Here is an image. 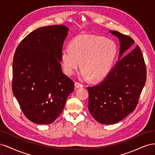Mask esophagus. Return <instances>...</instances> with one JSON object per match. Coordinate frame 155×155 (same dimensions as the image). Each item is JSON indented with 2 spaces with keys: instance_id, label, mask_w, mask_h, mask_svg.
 Returning a JSON list of instances; mask_svg holds the SVG:
<instances>
[{
  "instance_id": "obj_1",
  "label": "esophagus",
  "mask_w": 155,
  "mask_h": 155,
  "mask_svg": "<svg viewBox=\"0 0 155 155\" xmlns=\"http://www.w3.org/2000/svg\"><path fill=\"white\" fill-rule=\"evenodd\" d=\"M83 85H82L81 83H79L78 82H76L75 83V87H76V88H81L83 87Z\"/></svg>"
}]
</instances>
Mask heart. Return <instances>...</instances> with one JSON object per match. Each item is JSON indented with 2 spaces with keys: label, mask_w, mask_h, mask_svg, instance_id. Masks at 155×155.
<instances>
[{
  "label": "heart",
  "mask_w": 155,
  "mask_h": 155,
  "mask_svg": "<svg viewBox=\"0 0 155 155\" xmlns=\"http://www.w3.org/2000/svg\"><path fill=\"white\" fill-rule=\"evenodd\" d=\"M69 48L61 53L65 73L72 75L81 65L79 76L94 81L103 80L108 76L118 54V47L114 41L93 35L75 37Z\"/></svg>",
  "instance_id": "obj_1"
}]
</instances>
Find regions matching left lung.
Returning a JSON list of instances; mask_svg holds the SVG:
<instances>
[{"label":"left lung","mask_w":155,"mask_h":155,"mask_svg":"<svg viewBox=\"0 0 155 155\" xmlns=\"http://www.w3.org/2000/svg\"><path fill=\"white\" fill-rule=\"evenodd\" d=\"M109 31L119 39L118 61L104 80L87 89L88 107L93 118L111 125L134 110L146 81V68L138 46L123 56L134 43L132 38L117 31Z\"/></svg>","instance_id":"1"}]
</instances>
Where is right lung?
<instances>
[{
    "mask_svg": "<svg viewBox=\"0 0 155 155\" xmlns=\"http://www.w3.org/2000/svg\"><path fill=\"white\" fill-rule=\"evenodd\" d=\"M68 31L64 25L39 28L21 42L14 54L13 93L23 113L35 124L53 123L74 91L60 63Z\"/></svg>",
    "mask_w": 155,
    "mask_h": 155,
    "instance_id": "1",
    "label": "right lung"
}]
</instances>
